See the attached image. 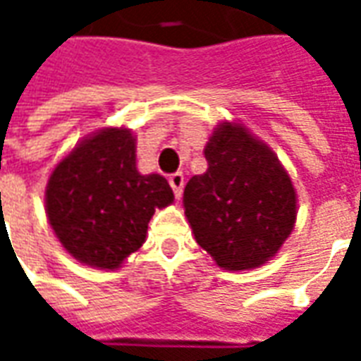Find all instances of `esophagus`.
<instances>
[{
	"instance_id": "1",
	"label": "esophagus",
	"mask_w": 361,
	"mask_h": 361,
	"mask_svg": "<svg viewBox=\"0 0 361 361\" xmlns=\"http://www.w3.org/2000/svg\"><path fill=\"white\" fill-rule=\"evenodd\" d=\"M183 183H185V180H183V173L181 172L170 176V185H172L173 189V195L178 197V199H180L181 193H183Z\"/></svg>"
}]
</instances>
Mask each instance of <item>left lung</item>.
<instances>
[{
    "instance_id": "8db88e82",
    "label": "left lung",
    "mask_w": 361,
    "mask_h": 361,
    "mask_svg": "<svg viewBox=\"0 0 361 361\" xmlns=\"http://www.w3.org/2000/svg\"><path fill=\"white\" fill-rule=\"evenodd\" d=\"M204 158L207 172L193 176L183 191L197 243L228 271L263 265L294 228L288 173L265 142L228 121L212 133Z\"/></svg>"
}]
</instances>
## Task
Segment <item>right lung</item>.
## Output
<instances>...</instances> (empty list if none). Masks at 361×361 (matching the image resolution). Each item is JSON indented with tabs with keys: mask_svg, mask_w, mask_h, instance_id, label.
Masks as SVG:
<instances>
[{
	"mask_svg": "<svg viewBox=\"0 0 361 361\" xmlns=\"http://www.w3.org/2000/svg\"><path fill=\"white\" fill-rule=\"evenodd\" d=\"M172 201L166 178L137 172L131 131L114 127L75 147L46 188V212L61 245L100 269H118L139 250L154 209Z\"/></svg>",
	"mask_w": 361,
	"mask_h": 361,
	"instance_id": "add662e5",
	"label": "right lung"
}]
</instances>
